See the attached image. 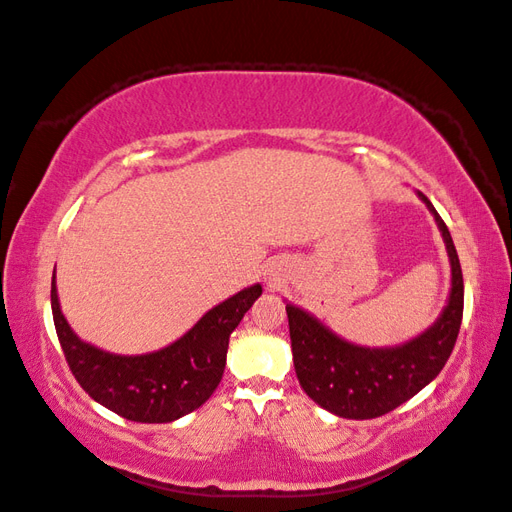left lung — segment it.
<instances>
[{"label":"left lung","instance_id":"left-lung-1","mask_svg":"<svg viewBox=\"0 0 512 512\" xmlns=\"http://www.w3.org/2000/svg\"><path fill=\"white\" fill-rule=\"evenodd\" d=\"M451 257V297L431 328L400 347L367 350L345 343L301 308L286 306L292 361L303 391L341 418L367 420L394 411L440 374L458 341L464 312V279L447 224L424 193Z\"/></svg>","mask_w":512,"mask_h":512}]
</instances>
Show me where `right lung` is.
Returning a JSON list of instances; mask_svg holds the SVG:
<instances>
[{
    "label": "right lung",
    "instance_id": "obj_1",
    "mask_svg": "<svg viewBox=\"0 0 512 512\" xmlns=\"http://www.w3.org/2000/svg\"><path fill=\"white\" fill-rule=\"evenodd\" d=\"M262 295L250 286L209 310L165 350L116 356L83 343L63 319L52 277V319L74 378L103 407L134 422H171L204 405L220 385L228 336Z\"/></svg>",
    "mask_w": 512,
    "mask_h": 512
}]
</instances>
